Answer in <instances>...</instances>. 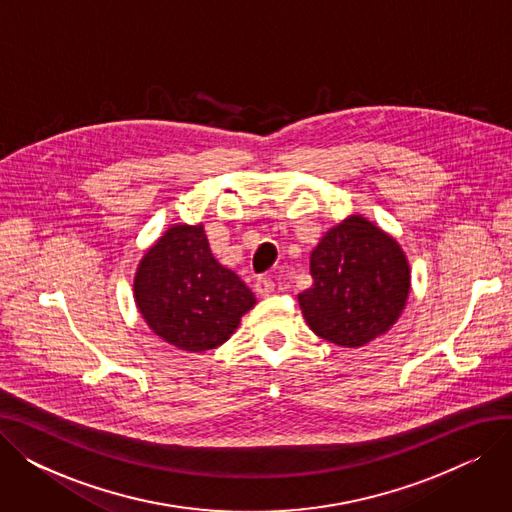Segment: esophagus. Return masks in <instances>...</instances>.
<instances>
[{
  "instance_id": "1",
  "label": "esophagus",
  "mask_w": 512,
  "mask_h": 512,
  "mask_svg": "<svg viewBox=\"0 0 512 512\" xmlns=\"http://www.w3.org/2000/svg\"><path fill=\"white\" fill-rule=\"evenodd\" d=\"M255 292L259 294V297H270V294L274 292V280L267 276H259L255 280Z\"/></svg>"
}]
</instances>
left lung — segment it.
I'll return each instance as SVG.
<instances>
[{
  "label": "left lung",
  "mask_w": 512,
  "mask_h": 512,
  "mask_svg": "<svg viewBox=\"0 0 512 512\" xmlns=\"http://www.w3.org/2000/svg\"><path fill=\"white\" fill-rule=\"evenodd\" d=\"M311 288L299 294L309 328L340 346H363L405 309L411 272L398 242L361 215L332 228L311 253Z\"/></svg>",
  "instance_id": "left-lung-1"
}]
</instances>
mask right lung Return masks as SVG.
Returning <instances> with one entry per match:
<instances>
[{
  "label": "right lung",
  "instance_id": "add662e5",
  "mask_svg": "<svg viewBox=\"0 0 512 512\" xmlns=\"http://www.w3.org/2000/svg\"><path fill=\"white\" fill-rule=\"evenodd\" d=\"M134 297L149 328L182 351L224 344L255 297L211 255L203 226H172L145 253Z\"/></svg>",
  "mask_w": 512,
  "mask_h": 512
}]
</instances>
